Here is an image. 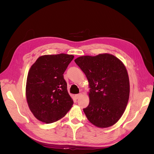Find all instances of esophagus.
Segmentation results:
<instances>
[{"instance_id":"1","label":"esophagus","mask_w":154,"mask_h":154,"mask_svg":"<svg viewBox=\"0 0 154 154\" xmlns=\"http://www.w3.org/2000/svg\"><path fill=\"white\" fill-rule=\"evenodd\" d=\"M81 96H82V94H81V93H80V94H76V95H75V97H76V100H78V99L79 98V97H80Z\"/></svg>"}]
</instances>
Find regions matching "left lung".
I'll return each mask as SVG.
<instances>
[{
	"label": "left lung",
	"mask_w": 154,
	"mask_h": 154,
	"mask_svg": "<svg viewBox=\"0 0 154 154\" xmlns=\"http://www.w3.org/2000/svg\"><path fill=\"white\" fill-rule=\"evenodd\" d=\"M85 73L90 87L89 104L83 109L87 119L100 128L109 127L122 117L130 94L124 64L110 54L83 56L74 60Z\"/></svg>",
	"instance_id": "8db88e82"
}]
</instances>
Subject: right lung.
<instances>
[{
  "label": "right lung",
  "instance_id": "right-lung-1",
  "mask_svg": "<svg viewBox=\"0 0 154 154\" xmlns=\"http://www.w3.org/2000/svg\"><path fill=\"white\" fill-rule=\"evenodd\" d=\"M74 57L63 53L42 56L31 67L26 98L31 112L40 122L54 123L71 109L73 100L63 74Z\"/></svg>",
  "mask_w": 154,
  "mask_h": 154
}]
</instances>
